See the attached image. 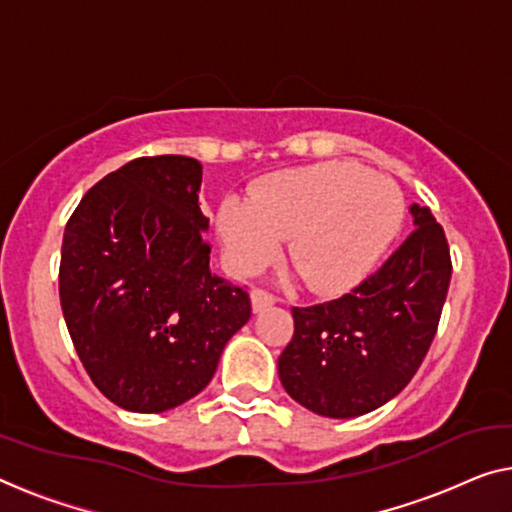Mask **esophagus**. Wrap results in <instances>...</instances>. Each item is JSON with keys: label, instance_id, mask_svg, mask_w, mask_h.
<instances>
[{"label": "esophagus", "instance_id": "esophagus-1", "mask_svg": "<svg viewBox=\"0 0 512 512\" xmlns=\"http://www.w3.org/2000/svg\"><path fill=\"white\" fill-rule=\"evenodd\" d=\"M250 301H253L255 312H262L276 303V296H273L271 292H266V289H262V287H255L253 292H250Z\"/></svg>", "mask_w": 512, "mask_h": 512}]
</instances>
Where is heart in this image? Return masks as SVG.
Returning <instances> with one entry per match:
<instances>
[{
  "instance_id": "b5f03b06",
  "label": "heart",
  "mask_w": 512,
  "mask_h": 512,
  "mask_svg": "<svg viewBox=\"0 0 512 512\" xmlns=\"http://www.w3.org/2000/svg\"><path fill=\"white\" fill-rule=\"evenodd\" d=\"M404 202L395 181L342 160L282 170L250 200L230 195L216 227L236 273H257L287 239V259L308 289L338 294L368 276L398 234Z\"/></svg>"
}]
</instances>
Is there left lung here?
<instances>
[{"mask_svg": "<svg viewBox=\"0 0 512 512\" xmlns=\"http://www.w3.org/2000/svg\"><path fill=\"white\" fill-rule=\"evenodd\" d=\"M414 232L340 299L292 308L294 338L278 358L285 391L305 409L354 418L409 384L437 333L451 250L432 211L411 204Z\"/></svg>", "mask_w": 512, "mask_h": 512, "instance_id": "8db88e82", "label": "left lung"}]
</instances>
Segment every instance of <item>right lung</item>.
Masks as SVG:
<instances>
[{
	"label": "right lung",
	"instance_id": "1",
	"mask_svg": "<svg viewBox=\"0 0 512 512\" xmlns=\"http://www.w3.org/2000/svg\"><path fill=\"white\" fill-rule=\"evenodd\" d=\"M200 183L195 158H135L66 223L61 310L87 375L121 409L160 414L195 398L250 319L246 289L209 269Z\"/></svg>",
	"mask_w": 512,
	"mask_h": 512
}]
</instances>
